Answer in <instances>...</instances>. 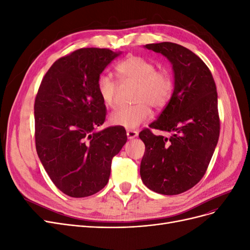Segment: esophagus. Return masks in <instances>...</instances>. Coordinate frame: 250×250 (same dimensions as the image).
<instances>
[{
  "instance_id": "34e87169",
  "label": "esophagus",
  "mask_w": 250,
  "mask_h": 250,
  "mask_svg": "<svg viewBox=\"0 0 250 250\" xmlns=\"http://www.w3.org/2000/svg\"><path fill=\"white\" fill-rule=\"evenodd\" d=\"M126 133H127V138L129 139V140L135 138V137H137V135L139 134L137 130H131V129H128V130L126 131Z\"/></svg>"
}]
</instances>
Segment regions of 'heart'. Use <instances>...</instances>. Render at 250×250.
Wrapping results in <instances>:
<instances>
[{
    "mask_svg": "<svg viewBox=\"0 0 250 250\" xmlns=\"http://www.w3.org/2000/svg\"><path fill=\"white\" fill-rule=\"evenodd\" d=\"M123 86L134 85L130 106L112 112L109 121L112 125L128 129L137 128L151 117V106L160 109L172 97L174 81L167 69H157L155 62L138 55H131L116 67ZM97 89L102 102L107 107L117 106L120 85L108 75H101L97 80Z\"/></svg>",
    "mask_w": 250,
    "mask_h": 250,
    "instance_id": "1",
    "label": "heart"
}]
</instances>
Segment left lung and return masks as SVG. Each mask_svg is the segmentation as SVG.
<instances>
[{"mask_svg":"<svg viewBox=\"0 0 250 250\" xmlns=\"http://www.w3.org/2000/svg\"><path fill=\"white\" fill-rule=\"evenodd\" d=\"M173 64L174 90L167 106L151 129L171 133L169 138L144 129L141 162L144 185L163 195H177L197 185L206 174L220 134L216 83L208 65L193 53L174 42L149 43Z\"/></svg>","mask_w":250,"mask_h":250,"instance_id":"left-lung-1","label":"left lung"}]
</instances>
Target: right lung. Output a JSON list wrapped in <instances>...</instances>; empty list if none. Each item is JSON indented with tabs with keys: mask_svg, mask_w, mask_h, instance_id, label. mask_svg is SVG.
Wrapping results in <instances>:
<instances>
[{
	"mask_svg": "<svg viewBox=\"0 0 250 250\" xmlns=\"http://www.w3.org/2000/svg\"><path fill=\"white\" fill-rule=\"evenodd\" d=\"M119 54L82 48L57 59L35 97L37 154L53 184L74 198L94 195L107 185L112 157L127 141L122 127L95 131L106 116L97 80Z\"/></svg>",
	"mask_w": 250,
	"mask_h": 250,
	"instance_id": "right-lung-1",
	"label": "right lung"
}]
</instances>
